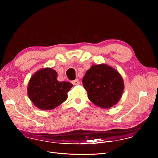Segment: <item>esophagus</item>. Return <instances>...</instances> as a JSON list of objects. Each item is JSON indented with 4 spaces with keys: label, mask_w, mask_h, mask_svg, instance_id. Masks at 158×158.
Segmentation results:
<instances>
[{
    "label": "esophagus",
    "mask_w": 158,
    "mask_h": 158,
    "mask_svg": "<svg viewBox=\"0 0 158 158\" xmlns=\"http://www.w3.org/2000/svg\"><path fill=\"white\" fill-rule=\"evenodd\" d=\"M72 83H73V85H79V83H80V81H79V80L78 79H76L75 80H74V81H72Z\"/></svg>",
    "instance_id": "1"
}]
</instances>
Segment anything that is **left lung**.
Segmentation results:
<instances>
[{"label":"left lung","mask_w":158,"mask_h":158,"mask_svg":"<svg viewBox=\"0 0 158 158\" xmlns=\"http://www.w3.org/2000/svg\"><path fill=\"white\" fill-rule=\"evenodd\" d=\"M82 82L90 101L102 109L116 105L124 88L119 73L103 64L92 66L86 72Z\"/></svg>","instance_id":"obj_1"}]
</instances>
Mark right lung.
Returning <instances> with one entry per match:
<instances>
[{
  "mask_svg": "<svg viewBox=\"0 0 158 158\" xmlns=\"http://www.w3.org/2000/svg\"><path fill=\"white\" fill-rule=\"evenodd\" d=\"M58 73L50 68L41 69L30 80L28 94L33 104L41 110H52L67 99L68 92L73 85L69 82H60Z\"/></svg>",
  "mask_w": 158,
  "mask_h": 158,
  "instance_id": "add662e5",
  "label": "right lung"
}]
</instances>
